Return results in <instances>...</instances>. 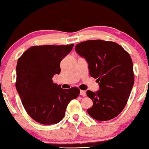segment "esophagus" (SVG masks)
Segmentation results:
<instances>
[{
	"mask_svg": "<svg viewBox=\"0 0 149 149\" xmlns=\"http://www.w3.org/2000/svg\"><path fill=\"white\" fill-rule=\"evenodd\" d=\"M80 95H81L82 96L85 97V96H86V91L81 90V91H80Z\"/></svg>",
	"mask_w": 149,
	"mask_h": 149,
	"instance_id": "34e87169",
	"label": "esophagus"
}]
</instances>
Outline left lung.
<instances>
[{"mask_svg":"<svg viewBox=\"0 0 149 149\" xmlns=\"http://www.w3.org/2000/svg\"><path fill=\"white\" fill-rule=\"evenodd\" d=\"M75 50L88 62L90 75L99 83V90L86 92L93 101L87 110L89 115L99 121L116 117L125 107L134 85L130 55L118 43L103 40L81 42Z\"/></svg>","mask_w":149,"mask_h":149,"instance_id":"1","label":"left lung"}]
</instances>
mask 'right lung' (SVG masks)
<instances>
[{
  "label": "right lung",
  "instance_id": "obj_1",
  "mask_svg": "<svg viewBox=\"0 0 149 149\" xmlns=\"http://www.w3.org/2000/svg\"><path fill=\"white\" fill-rule=\"evenodd\" d=\"M73 47L74 44L33 46L18 59L17 90L26 112L37 123H59L68 104L80 93L76 87L63 89L52 80L60 74V62Z\"/></svg>",
  "mask_w": 149,
  "mask_h": 149
}]
</instances>
